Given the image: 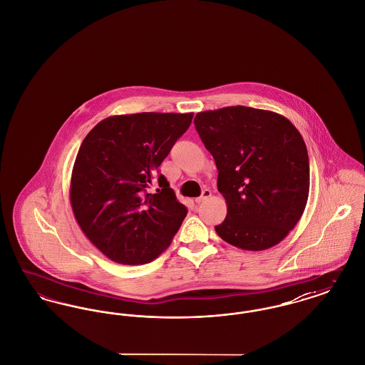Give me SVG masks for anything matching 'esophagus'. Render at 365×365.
Masks as SVG:
<instances>
[{
  "instance_id": "obj_1",
  "label": "esophagus",
  "mask_w": 365,
  "mask_h": 365,
  "mask_svg": "<svg viewBox=\"0 0 365 365\" xmlns=\"http://www.w3.org/2000/svg\"><path fill=\"white\" fill-rule=\"evenodd\" d=\"M210 195H212L210 190H209V189H205V190L202 191V194H201L200 197H197V198H195V202H197V204H201V202H204L205 200H208Z\"/></svg>"
}]
</instances>
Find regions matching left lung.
Segmentation results:
<instances>
[{
    "instance_id": "8db88e82",
    "label": "left lung",
    "mask_w": 365,
    "mask_h": 365,
    "mask_svg": "<svg viewBox=\"0 0 365 365\" xmlns=\"http://www.w3.org/2000/svg\"><path fill=\"white\" fill-rule=\"evenodd\" d=\"M194 124L226 198L217 235L243 250L278 245L301 219L309 194V158L299 131L279 113L241 105L200 112Z\"/></svg>"
}]
</instances>
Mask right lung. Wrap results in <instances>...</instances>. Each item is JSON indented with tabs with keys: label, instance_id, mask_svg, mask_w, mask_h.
Listing matches in <instances>:
<instances>
[{
	"label": "right lung",
	"instance_id": "1",
	"mask_svg": "<svg viewBox=\"0 0 365 365\" xmlns=\"http://www.w3.org/2000/svg\"><path fill=\"white\" fill-rule=\"evenodd\" d=\"M194 113L110 116L83 139L71 176V207L88 241L125 265L157 259L187 215L158 173ZM157 177L163 190L147 191Z\"/></svg>",
	"mask_w": 365,
	"mask_h": 365
}]
</instances>
